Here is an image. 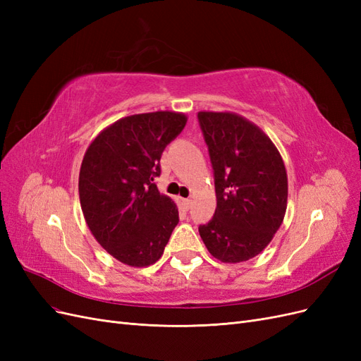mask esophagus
<instances>
[{"label":"esophagus","instance_id":"esophagus-1","mask_svg":"<svg viewBox=\"0 0 361 361\" xmlns=\"http://www.w3.org/2000/svg\"><path fill=\"white\" fill-rule=\"evenodd\" d=\"M182 204L185 206V209H190L192 206V200L191 199H182Z\"/></svg>","mask_w":361,"mask_h":361}]
</instances>
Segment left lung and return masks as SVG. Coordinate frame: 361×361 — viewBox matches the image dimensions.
I'll list each match as a JSON object with an SVG mask.
<instances>
[{
    "mask_svg": "<svg viewBox=\"0 0 361 361\" xmlns=\"http://www.w3.org/2000/svg\"><path fill=\"white\" fill-rule=\"evenodd\" d=\"M214 169L216 209L199 227L209 253L226 264L257 256L283 223L288 174L277 147L235 113L197 114Z\"/></svg>",
    "mask_w": 361,
    "mask_h": 361,
    "instance_id": "left-lung-1",
    "label": "left lung"
}]
</instances>
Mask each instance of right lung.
<instances>
[{
    "label": "right lung",
    "mask_w": 361,
    "mask_h": 361,
    "mask_svg": "<svg viewBox=\"0 0 361 361\" xmlns=\"http://www.w3.org/2000/svg\"><path fill=\"white\" fill-rule=\"evenodd\" d=\"M187 123L174 111L134 114L105 128L87 149L80 170V202L90 232L108 253L129 267L162 256L179 211L159 194L164 149Z\"/></svg>",
    "instance_id": "right-lung-1"
}]
</instances>
